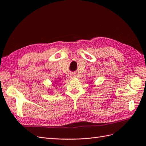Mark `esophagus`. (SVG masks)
<instances>
[{
    "instance_id": "34e87169",
    "label": "esophagus",
    "mask_w": 146,
    "mask_h": 146,
    "mask_svg": "<svg viewBox=\"0 0 146 146\" xmlns=\"http://www.w3.org/2000/svg\"><path fill=\"white\" fill-rule=\"evenodd\" d=\"M76 77V75H75L74 74H72L70 75V78H74Z\"/></svg>"
}]
</instances>
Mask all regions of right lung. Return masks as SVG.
Instances as JSON below:
<instances>
[{"mask_svg": "<svg viewBox=\"0 0 146 146\" xmlns=\"http://www.w3.org/2000/svg\"><path fill=\"white\" fill-rule=\"evenodd\" d=\"M56 83H55V84H56Z\"/></svg>", "mask_w": 146, "mask_h": 146, "instance_id": "right-lung-1", "label": "right lung"}]
</instances>
